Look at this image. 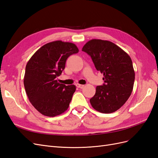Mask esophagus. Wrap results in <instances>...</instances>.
Here are the masks:
<instances>
[{"mask_svg": "<svg viewBox=\"0 0 158 158\" xmlns=\"http://www.w3.org/2000/svg\"><path fill=\"white\" fill-rule=\"evenodd\" d=\"M76 85V87L78 88H83L84 87V85L80 84H77Z\"/></svg>", "mask_w": 158, "mask_h": 158, "instance_id": "esophagus-1", "label": "esophagus"}]
</instances>
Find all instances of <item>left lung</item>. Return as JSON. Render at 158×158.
I'll list each match as a JSON object with an SVG mask.
<instances>
[{"label":"left lung","mask_w":158,"mask_h":158,"mask_svg":"<svg viewBox=\"0 0 158 158\" xmlns=\"http://www.w3.org/2000/svg\"><path fill=\"white\" fill-rule=\"evenodd\" d=\"M82 51L92 58L97 70L103 74V85H98L92 106L102 113H111L120 109L131 96L135 79L132 62L125 51L113 43L91 40Z\"/></svg>","instance_id":"8db88e82"}]
</instances>
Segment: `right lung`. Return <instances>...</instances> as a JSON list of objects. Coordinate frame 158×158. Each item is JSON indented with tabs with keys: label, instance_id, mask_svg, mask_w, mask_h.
Returning <instances> with one entry per match:
<instances>
[{
	"label": "right lung",
	"instance_id": "right-lung-1",
	"mask_svg": "<svg viewBox=\"0 0 158 158\" xmlns=\"http://www.w3.org/2000/svg\"><path fill=\"white\" fill-rule=\"evenodd\" d=\"M78 51L73 43L55 41L42 46L28 60L23 84L30 103L41 114L55 117L69 108L76 86L60 84L56 78L69 56Z\"/></svg>",
	"mask_w": 158,
	"mask_h": 158
}]
</instances>
